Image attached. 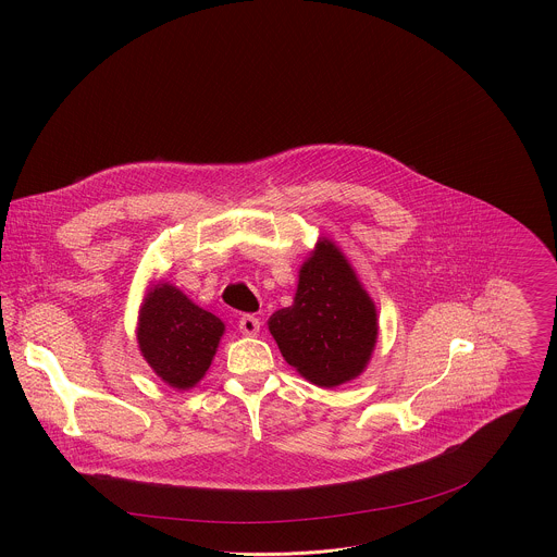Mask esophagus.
<instances>
[{"label": "esophagus", "instance_id": "34e87169", "mask_svg": "<svg viewBox=\"0 0 557 557\" xmlns=\"http://www.w3.org/2000/svg\"><path fill=\"white\" fill-rule=\"evenodd\" d=\"M238 330H240V334L253 337V335L260 334V321L256 317H251V314H245L238 321Z\"/></svg>", "mask_w": 557, "mask_h": 557}]
</instances>
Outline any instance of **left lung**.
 Masks as SVG:
<instances>
[{
    "mask_svg": "<svg viewBox=\"0 0 557 557\" xmlns=\"http://www.w3.org/2000/svg\"><path fill=\"white\" fill-rule=\"evenodd\" d=\"M267 325L288 366L325 389L357 379L379 337L372 297L327 236L301 264L293 306L273 312Z\"/></svg>",
    "mask_w": 557,
    "mask_h": 557,
    "instance_id": "obj_1",
    "label": "left lung"
}]
</instances>
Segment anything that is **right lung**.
Instances as JSON below:
<instances>
[{
    "label": "right lung",
    "instance_id": "1",
    "mask_svg": "<svg viewBox=\"0 0 557 557\" xmlns=\"http://www.w3.org/2000/svg\"><path fill=\"white\" fill-rule=\"evenodd\" d=\"M225 325L170 282L152 284L137 317L139 352L170 387L185 392L209 372Z\"/></svg>",
    "mask_w": 557,
    "mask_h": 557
}]
</instances>
